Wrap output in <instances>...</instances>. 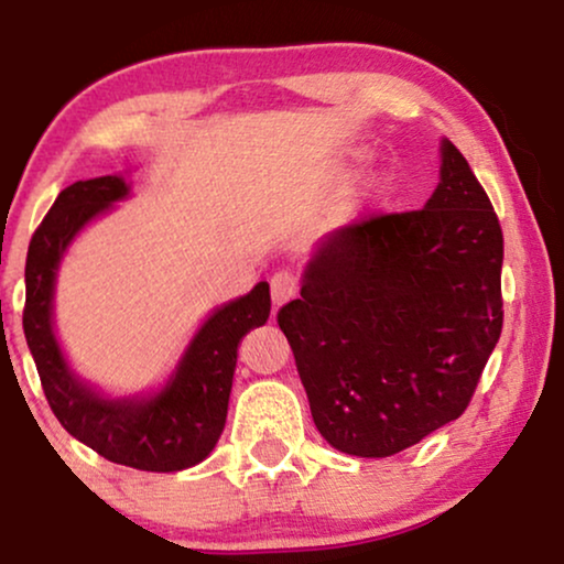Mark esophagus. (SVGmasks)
Segmentation results:
<instances>
[{"label": "esophagus", "instance_id": "1", "mask_svg": "<svg viewBox=\"0 0 564 564\" xmlns=\"http://www.w3.org/2000/svg\"><path fill=\"white\" fill-rule=\"evenodd\" d=\"M296 291H300V286H296V278L291 273H275L270 278V296H273L275 310L294 300Z\"/></svg>", "mask_w": 564, "mask_h": 564}]
</instances>
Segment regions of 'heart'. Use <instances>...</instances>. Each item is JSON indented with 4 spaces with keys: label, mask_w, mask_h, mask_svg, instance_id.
Segmentation results:
<instances>
[{
    "label": "heart",
    "mask_w": 564,
    "mask_h": 564,
    "mask_svg": "<svg viewBox=\"0 0 564 564\" xmlns=\"http://www.w3.org/2000/svg\"><path fill=\"white\" fill-rule=\"evenodd\" d=\"M387 191H390V180H387V177H377V180H373V187H371V196H373V198H381Z\"/></svg>",
    "instance_id": "obj_1"
}]
</instances>
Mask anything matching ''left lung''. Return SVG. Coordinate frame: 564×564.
Returning a JSON list of instances; mask_svg holds the SVG:
<instances>
[{"mask_svg": "<svg viewBox=\"0 0 564 564\" xmlns=\"http://www.w3.org/2000/svg\"><path fill=\"white\" fill-rule=\"evenodd\" d=\"M503 236L451 140L424 209L326 232L278 313L328 445L384 458L467 411L501 336Z\"/></svg>", "mask_w": 564, "mask_h": 564, "instance_id": "8db88e82", "label": "left lung"}]
</instances>
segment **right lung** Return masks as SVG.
<instances>
[{"label": "right lung", "mask_w": 564, "mask_h": 564, "mask_svg": "<svg viewBox=\"0 0 564 564\" xmlns=\"http://www.w3.org/2000/svg\"><path fill=\"white\" fill-rule=\"evenodd\" d=\"M132 196L124 172L79 180L55 198L25 257L23 334L47 403L68 435L102 458L142 471L196 467L215 451L228 419L238 345L270 318V286L212 310L159 387L111 394L70 366L55 328V286L70 243L119 200Z\"/></svg>", "instance_id": "add662e5"}]
</instances>
